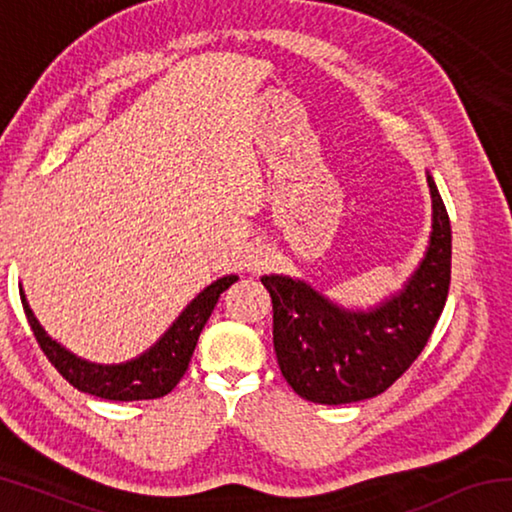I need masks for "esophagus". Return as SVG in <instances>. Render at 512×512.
I'll return each instance as SVG.
<instances>
[{
    "mask_svg": "<svg viewBox=\"0 0 512 512\" xmlns=\"http://www.w3.org/2000/svg\"><path fill=\"white\" fill-rule=\"evenodd\" d=\"M253 268H257L259 271V268H262V262H253Z\"/></svg>",
    "mask_w": 512,
    "mask_h": 512,
    "instance_id": "obj_1",
    "label": "esophagus"
}]
</instances>
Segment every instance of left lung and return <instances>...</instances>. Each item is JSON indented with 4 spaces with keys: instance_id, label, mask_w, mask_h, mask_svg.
<instances>
[{
    "instance_id": "obj_1",
    "label": "left lung",
    "mask_w": 512,
    "mask_h": 512,
    "mask_svg": "<svg viewBox=\"0 0 512 512\" xmlns=\"http://www.w3.org/2000/svg\"><path fill=\"white\" fill-rule=\"evenodd\" d=\"M429 248L397 296L368 311L341 309L307 282L264 275L273 302V348L284 379L316 404L368 400L393 386L424 350L452 280V225L427 173Z\"/></svg>"
}]
</instances>
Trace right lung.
<instances>
[{
	"instance_id": "1",
	"label": "right lung",
	"mask_w": 512,
	"mask_h": 512,
	"mask_svg": "<svg viewBox=\"0 0 512 512\" xmlns=\"http://www.w3.org/2000/svg\"><path fill=\"white\" fill-rule=\"evenodd\" d=\"M239 280L237 275H225L221 280L212 282L210 287L203 289L198 296L189 302L183 314L178 316L162 339L153 345L151 350H146L142 357L133 361L119 363V366H101V363H90L79 357H74L72 352H67L63 345L51 341L45 329L33 316L27 300L22 296L24 314H27L29 325L33 329V336L40 345V350L47 354L60 375H63L69 384L79 388L81 393H90L101 400L112 402H137V400H155L171 393L173 388L189 368L192 361L194 348L198 343L207 318L212 316V311L219 302V296L230 289L232 284Z\"/></svg>"
}]
</instances>
